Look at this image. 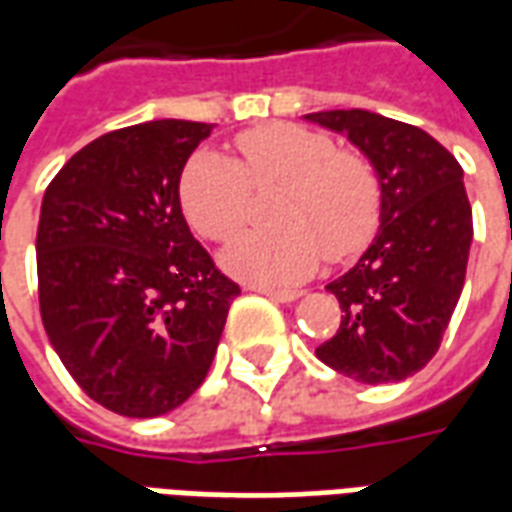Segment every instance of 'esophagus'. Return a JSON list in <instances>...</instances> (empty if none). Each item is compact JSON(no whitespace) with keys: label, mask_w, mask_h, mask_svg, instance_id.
I'll list each match as a JSON object with an SVG mask.
<instances>
[{"label":"esophagus","mask_w":512,"mask_h":512,"mask_svg":"<svg viewBox=\"0 0 512 512\" xmlns=\"http://www.w3.org/2000/svg\"><path fill=\"white\" fill-rule=\"evenodd\" d=\"M246 290H255V293H263L271 301H296L301 296L299 290H277L268 288V285H246Z\"/></svg>","instance_id":"34e87169"}]
</instances>
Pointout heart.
<instances>
[{
	"label": "heart",
	"mask_w": 512,
	"mask_h": 512,
	"mask_svg": "<svg viewBox=\"0 0 512 512\" xmlns=\"http://www.w3.org/2000/svg\"><path fill=\"white\" fill-rule=\"evenodd\" d=\"M238 161L200 150L180 172V208L208 241L241 233L252 191L277 189L268 222L277 227L238 238L224 266L260 285H296L321 266L356 257L381 222V178L356 150H337L332 136L268 123L235 136Z\"/></svg>",
	"instance_id": "heart-1"
}]
</instances>
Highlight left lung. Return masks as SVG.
Here are the masks:
<instances>
[{
    "label": "left lung",
    "mask_w": 512,
    "mask_h": 512,
    "mask_svg": "<svg viewBox=\"0 0 512 512\" xmlns=\"http://www.w3.org/2000/svg\"><path fill=\"white\" fill-rule=\"evenodd\" d=\"M307 120L348 134L381 178V230L359 263L326 285L343 315L315 354L362 384L403 381L439 351L461 299L472 244L463 169L433 136L392 117L332 109Z\"/></svg>",
    "instance_id": "8db88e82"
}]
</instances>
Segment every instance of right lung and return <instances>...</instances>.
<instances>
[{
	"label": "right lung",
	"instance_id": "obj_1",
	"mask_svg": "<svg viewBox=\"0 0 512 512\" xmlns=\"http://www.w3.org/2000/svg\"><path fill=\"white\" fill-rule=\"evenodd\" d=\"M211 131L191 120L109 131L43 194L40 318L84 395L123 417H161L194 395L241 293L180 211V172Z\"/></svg>",
	"mask_w": 512,
	"mask_h": 512
}]
</instances>
